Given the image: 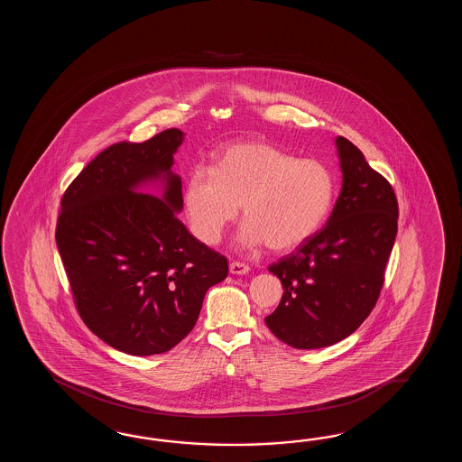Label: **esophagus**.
<instances>
[{
	"mask_svg": "<svg viewBox=\"0 0 462 462\" xmlns=\"http://www.w3.org/2000/svg\"><path fill=\"white\" fill-rule=\"evenodd\" d=\"M229 271H231V274L245 275L249 273V265L245 264V263H239V261H233L229 264Z\"/></svg>",
	"mask_w": 462,
	"mask_h": 462,
	"instance_id": "esophagus-1",
	"label": "esophagus"
}]
</instances>
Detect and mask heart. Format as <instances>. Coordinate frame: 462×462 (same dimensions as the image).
I'll return each instance as SVG.
<instances>
[{
	"instance_id": "obj_1",
	"label": "heart",
	"mask_w": 462,
	"mask_h": 462,
	"mask_svg": "<svg viewBox=\"0 0 462 462\" xmlns=\"http://www.w3.org/2000/svg\"><path fill=\"white\" fill-rule=\"evenodd\" d=\"M335 198L332 170L317 158H299L265 142L223 150L215 167L189 171L183 203L191 233L217 245L243 208L236 241L289 251L302 245L328 217Z\"/></svg>"
}]
</instances>
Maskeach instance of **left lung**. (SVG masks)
Returning <instances> with one entry per match:
<instances>
[{
  "instance_id": "8db88e82",
  "label": "left lung",
  "mask_w": 462,
  "mask_h": 462,
  "mask_svg": "<svg viewBox=\"0 0 462 462\" xmlns=\"http://www.w3.org/2000/svg\"><path fill=\"white\" fill-rule=\"evenodd\" d=\"M342 189L319 233L269 265L284 287L265 317L269 330L299 350L324 348L354 334L374 310L398 231L392 185L350 140L335 138Z\"/></svg>"
}]
</instances>
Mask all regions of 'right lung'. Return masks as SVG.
Masks as SVG:
<instances>
[{
    "label": "right lung",
    "instance_id": "1",
    "mask_svg": "<svg viewBox=\"0 0 462 462\" xmlns=\"http://www.w3.org/2000/svg\"><path fill=\"white\" fill-rule=\"evenodd\" d=\"M185 134L168 128L142 143L100 152L60 199L56 245L79 315L124 354H163L197 324L227 259L188 233L181 178L171 171ZM162 185V197L140 194Z\"/></svg>",
    "mask_w": 462,
    "mask_h": 462
}]
</instances>
